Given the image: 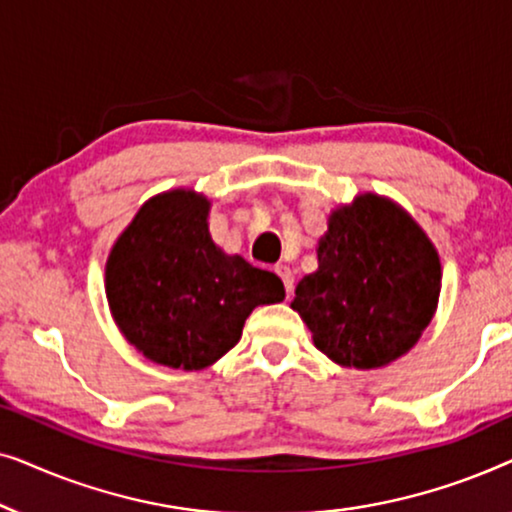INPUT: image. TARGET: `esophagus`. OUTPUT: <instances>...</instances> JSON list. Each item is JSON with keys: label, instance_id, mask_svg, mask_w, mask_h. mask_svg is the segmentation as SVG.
Listing matches in <instances>:
<instances>
[{"label": "esophagus", "instance_id": "esophagus-1", "mask_svg": "<svg viewBox=\"0 0 512 512\" xmlns=\"http://www.w3.org/2000/svg\"><path fill=\"white\" fill-rule=\"evenodd\" d=\"M275 272H277L279 277H282V282H284V289H286V293H291V291H293V272H291L289 265H284V263H277V265H275Z\"/></svg>", "mask_w": 512, "mask_h": 512}]
</instances>
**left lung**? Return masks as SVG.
<instances>
[{
  "label": "left lung",
  "instance_id": "1",
  "mask_svg": "<svg viewBox=\"0 0 512 512\" xmlns=\"http://www.w3.org/2000/svg\"><path fill=\"white\" fill-rule=\"evenodd\" d=\"M317 258L291 307L319 352L338 366L370 370L417 345L438 307L440 258L401 205L361 193L333 209Z\"/></svg>",
  "mask_w": 512,
  "mask_h": 512
}]
</instances>
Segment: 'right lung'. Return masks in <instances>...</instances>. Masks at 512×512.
<instances>
[{
    "instance_id": "1",
    "label": "right lung",
    "mask_w": 512,
    "mask_h": 512,
    "mask_svg": "<svg viewBox=\"0 0 512 512\" xmlns=\"http://www.w3.org/2000/svg\"><path fill=\"white\" fill-rule=\"evenodd\" d=\"M209 200L174 188L146 200L104 270L111 317L137 352L174 370H202L242 338L258 305L284 300L275 272L228 256L209 235Z\"/></svg>"
}]
</instances>
